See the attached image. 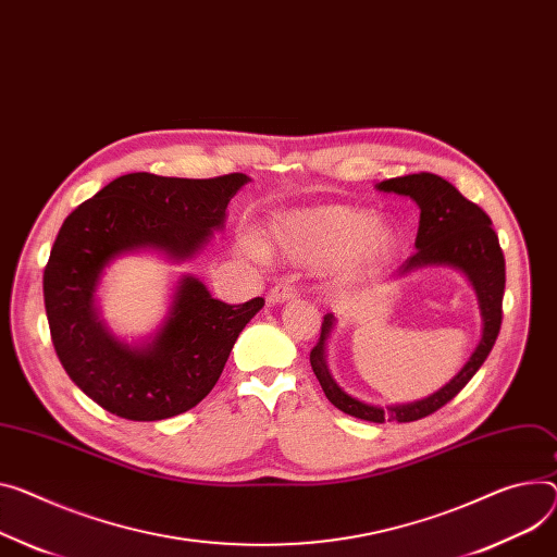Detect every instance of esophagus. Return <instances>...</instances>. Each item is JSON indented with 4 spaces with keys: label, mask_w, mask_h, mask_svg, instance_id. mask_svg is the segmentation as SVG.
Segmentation results:
<instances>
[{
    "label": "esophagus",
    "mask_w": 557,
    "mask_h": 557,
    "mask_svg": "<svg viewBox=\"0 0 557 557\" xmlns=\"http://www.w3.org/2000/svg\"><path fill=\"white\" fill-rule=\"evenodd\" d=\"M294 296H296L294 285H292L289 281H281V283H276V285L270 289V294H268V304L278 306V304L289 301V298H294Z\"/></svg>",
    "instance_id": "obj_1"
}]
</instances>
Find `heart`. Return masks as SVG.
Instances as JSON below:
<instances>
[{"mask_svg":"<svg viewBox=\"0 0 557 557\" xmlns=\"http://www.w3.org/2000/svg\"><path fill=\"white\" fill-rule=\"evenodd\" d=\"M404 247V234L388 221H374L366 209L325 205L281 213L261 234V249L301 265H338L348 283L366 281L386 270ZM251 256L261 249L245 243Z\"/></svg>","mask_w":557,"mask_h":557,"instance_id":"heart-1","label":"heart"}]
</instances>
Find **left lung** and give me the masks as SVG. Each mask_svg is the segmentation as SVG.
Instances as JSON below:
<instances>
[{
	"label": "left lung",
	"mask_w": 557,
	"mask_h": 557,
	"mask_svg": "<svg viewBox=\"0 0 557 557\" xmlns=\"http://www.w3.org/2000/svg\"><path fill=\"white\" fill-rule=\"evenodd\" d=\"M381 191H391L399 196H410L421 213H419V230L414 247L417 251L399 268L397 276H406L410 272H417L421 268H455L468 276L473 283L480 312H482V338L470 355V359L463 363V368L446 383L444 388L433 393L431 397L401 404V406H388L379 408L363 404L348 393L336 386L332 379L327 363H325V341L330 338V332L334 327V314H325L321 323V336L317 346L310 352L312 370L321 383L325 397L346 414H352L363 421H417L428 414H433L442 406H446L457 393L473 379V374L482 368L488 352L495 346V338L499 334L502 325V298H504V283H506V270H504V253L497 240L495 230L491 227L488 213L463 198L448 181L442 176L428 174H410L401 178H391L376 185Z\"/></svg>",
	"instance_id": "1"
}]
</instances>
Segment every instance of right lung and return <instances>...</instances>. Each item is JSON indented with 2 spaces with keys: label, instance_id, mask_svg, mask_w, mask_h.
I'll return each instance as SVG.
<instances>
[{
  "label": "right lung",
  "instance_id": "add662e5",
  "mask_svg": "<svg viewBox=\"0 0 557 557\" xmlns=\"http://www.w3.org/2000/svg\"><path fill=\"white\" fill-rule=\"evenodd\" d=\"M245 183V174L194 181L138 171L66 216L45 270L51 341L71 381L104 410L132 421L169 419L216 386L238 334L265 306L261 296L227 306L198 278L183 276L156 336L126 346L98 319L96 287L124 251L191 259L223 227L225 209Z\"/></svg>",
  "mask_w": 557,
  "mask_h": 557
}]
</instances>
